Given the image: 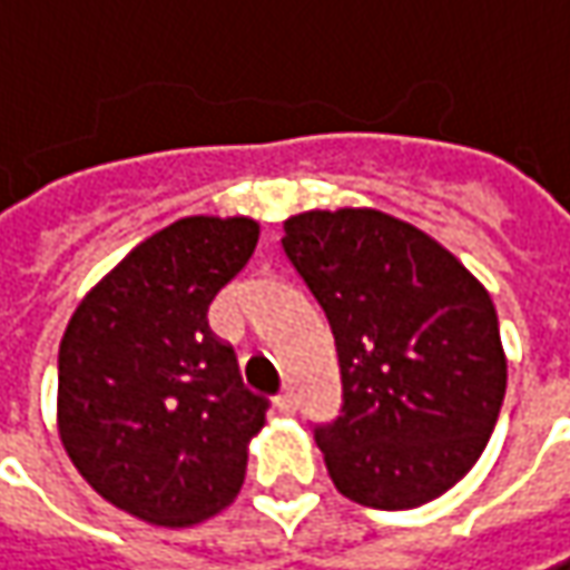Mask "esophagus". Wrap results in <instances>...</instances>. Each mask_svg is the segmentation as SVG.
Listing matches in <instances>:
<instances>
[{
    "mask_svg": "<svg viewBox=\"0 0 570 570\" xmlns=\"http://www.w3.org/2000/svg\"><path fill=\"white\" fill-rule=\"evenodd\" d=\"M293 409H296V402H293V392H289V389H284V392L277 395V411H281V414H293Z\"/></svg>",
    "mask_w": 570,
    "mask_h": 570,
    "instance_id": "34e87169",
    "label": "esophagus"
}]
</instances>
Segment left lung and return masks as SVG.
Wrapping results in <instances>:
<instances>
[{
    "instance_id": "obj_1",
    "label": "left lung",
    "mask_w": 570,
    "mask_h": 570,
    "mask_svg": "<svg viewBox=\"0 0 570 570\" xmlns=\"http://www.w3.org/2000/svg\"><path fill=\"white\" fill-rule=\"evenodd\" d=\"M281 245L337 347L341 414L315 424L334 488L376 510L440 498L479 462L508 389L488 289L380 210L289 216Z\"/></svg>"
}]
</instances>
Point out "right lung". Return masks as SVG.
<instances>
[{"instance_id":"obj_1","label":"right lung","mask_w":570,"mask_h":570,"mask_svg":"<svg viewBox=\"0 0 570 570\" xmlns=\"http://www.w3.org/2000/svg\"><path fill=\"white\" fill-rule=\"evenodd\" d=\"M255 245L248 216H185L139 242L66 325L62 446L105 501L146 523H200L245 482L267 399L245 389L207 312Z\"/></svg>"}]
</instances>
